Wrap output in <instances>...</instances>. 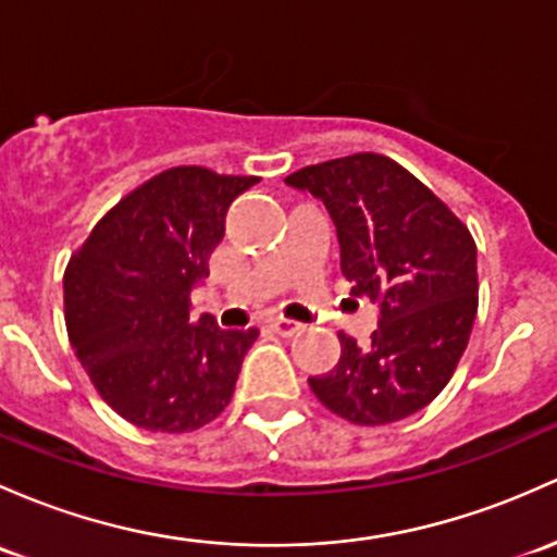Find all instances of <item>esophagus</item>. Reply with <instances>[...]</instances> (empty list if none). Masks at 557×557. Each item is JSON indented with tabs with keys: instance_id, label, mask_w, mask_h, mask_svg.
I'll return each mask as SVG.
<instances>
[{
	"instance_id": "1",
	"label": "esophagus",
	"mask_w": 557,
	"mask_h": 557,
	"mask_svg": "<svg viewBox=\"0 0 557 557\" xmlns=\"http://www.w3.org/2000/svg\"><path fill=\"white\" fill-rule=\"evenodd\" d=\"M267 327H272V331L280 333V336H294V333L301 331V323H296V320H288V318H269Z\"/></svg>"
}]
</instances>
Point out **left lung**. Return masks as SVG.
Instances as JSON below:
<instances>
[{"mask_svg": "<svg viewBox=\"0 0 557 557\" xmlns=\"http://www.w3.org/2000/svg\"><path fill=\"white\" fill-rule=\"evenodd\" d=\"M336 224L342 272L379 304L366 344L338 333L342 357L309 386L327 411L362 426L400 421L450 382L478 314V248L441 197L373 151L290 173Z\"/></svg>", "mask_w": 557, "mask_h": 557, "instance_id": "1", "label": "left lung"}]
</instances>
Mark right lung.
<instances>
[{"label":"right lung","mask_w":557,"mask_h":557,"mask_svg":"<svg viewBox=\"0 0 557 557\" xmlns=\"http://www.w3.org/2000/svg\"><path fill=\"white\" fill-rule=\"evenodd\" d=\"M256 175L181 165L144 181L92 226L63 272L66 331L98 395L140 430H200L230 406L259 327L189 320L234 197Z\"/></svg>","instance_id":"add662e5"}]
</instances>
